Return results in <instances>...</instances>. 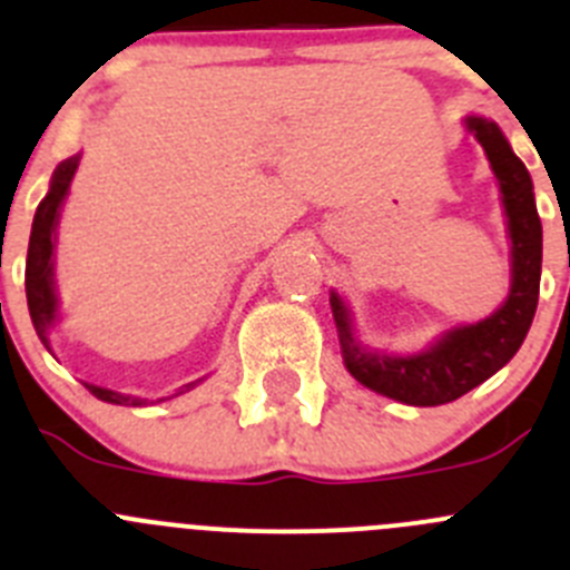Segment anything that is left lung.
Masks as SVG:
<instances>
[{
    "label": "left lung",
    "mask_w": 570,
    "mask_h": 570,
    "mask_svg": "<svg viewBox=\"0 0 570 570\" xmlns=\"http://www.w3.org/2000/svg\"><path fill=\"white\" fill-rule=\"evenodd\" d=\"M476 141L483 145L497 178H500L502 204L509 215L511 261H514V281L505 306L474 326L454 330L425 348L420 355L392 357L381 352H366L352 337L346 306L341 297L332 295V315L341 335L343 363L355 381L386 397L409 403V406H440L463 397L474 386L489 381L500 372L517 348L525 341L531 321H534L537 301H540V269H542V224L537 215L534 187L525 164L511 153L509 141L502 138L500 127L489 119H469Z\"/></svg>",
    "instance_id": "1"
}]
</instances>
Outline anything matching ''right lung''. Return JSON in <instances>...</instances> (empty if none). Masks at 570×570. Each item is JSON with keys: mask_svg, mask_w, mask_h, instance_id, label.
Returning <instances> with one entry per match:
<instances>
[{"mask_svg": "<svg viewBox=\"0 0 570 570\" xmlns=\"http://www.w3.org/2000/svg\"><path fill=\"white\" fill-rule=\"evenodd\" d=\"M79 167V156L61 161L53 173V184L50 193L42 198V204L36 207L33 215V229H30V244H28V261H24V292H28V309L33 330L39 341L50 348L48 330L56 317V295H53V233L56 222H59V207L68 196V187L73 181V173ZM198 383V381H196ZM196 383H187L184 389H193ZM90 394H96L105 403H119V406H141V400L127 397V394L110 392L101 386H87ZM178 389V392H184Z\"/></svg>", "mask_w": 570, "mask_h": 570, "instance_id": "add662e5", "label": "right lung"}]
</instances>
